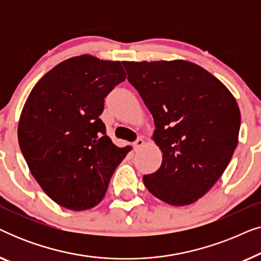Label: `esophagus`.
I'll return each mask as SVG.
<instances>
[{
	"label": "esophagus",
	"instance_id": "1",
	"mask_svg": "<svg viewBox=\"0 0 261 261\" xmlns=\"http://www.w3.org/2000/svg\"><path fill=\"white\" fill-rule=\"evenodd\" d=\"M145 144V140L142 138H138L137 140H135L134 142H133V146H134V148H139V147H141L142 145Z\"/></svg>",
	"mask_w": 261,
	"mask_h": 261
}]
</instances>
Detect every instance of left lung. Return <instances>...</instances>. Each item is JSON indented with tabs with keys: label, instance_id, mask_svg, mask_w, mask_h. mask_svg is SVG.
Here are the masks:
<instances>
[{
	"label": "left lung",
	"instance_id": "obj_1",
	"mask_svg": "<svg viewBox=\"0 0 261 261\" xmlns=\"http://www.w3.org/2000/svg\"><path fill=\"white\" fill-rule=\"evenodd\" d=\"M128 82L153 115L162 166L142 177L156 198L191 204L219 180L237 148L241 115L230 91L185 60L122 62Z\"/></svg>",
	"mask_w": 261,
	"mask_h": 261
}]
</instances>
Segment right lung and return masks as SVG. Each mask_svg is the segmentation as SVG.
<instances>
[{
	"label": "right lung",
	"mask_w": 261,
	"mask_h": 261,
	"mask_svg": "<svg viewBox=\"0 0 261 261\" xmlns=\"http://www.w3.org/2000/svg\"><path fill=\"white\" fill-rule=\"evenodd\" d=\"M124 80L120 62L73 57L48 71L24 103L21 152L45 194L64 208L97 205L129 152L113 144L99 119L105 98Z\"/></svg>",
	"instance_id": "1"
}]
</instances>
